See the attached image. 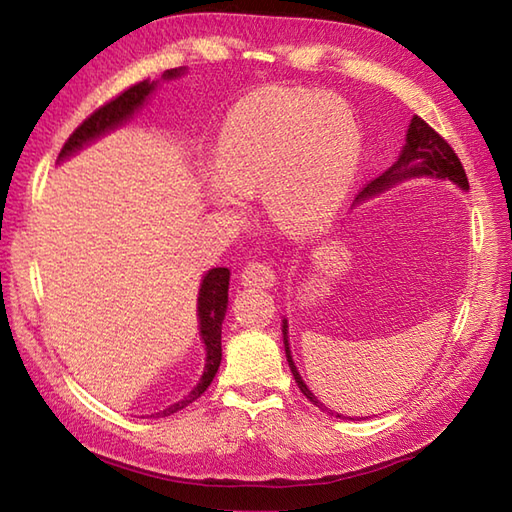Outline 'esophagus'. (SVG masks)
I'll return each mask as SVG.
<instances>
[{
    "label": "esophagus",
    "instance_id": "esophagus-1",
    "mask_svg": "<svg viewBox=\"0 0 512 512\" xmlns=\"http://www.w3.org/2000/svg\"><path fill=\"white\" fill-rule=\"evenodd\" d=\"M241 280L245 287H260V289H269L276 285V271L269 263H247L245 269L241 271Z\"/></svg>",
    "mask_w": 512,
    "mask_h": 512
}]
</instances>
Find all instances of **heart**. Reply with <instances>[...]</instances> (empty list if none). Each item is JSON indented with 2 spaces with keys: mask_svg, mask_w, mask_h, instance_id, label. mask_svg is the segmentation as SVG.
<instances>
[{
  "mask_svg": "<svg viewBox=\"0 0 512 512\" xmlns=\"http://www.w3.org/2000/svg\"><path fill=\"white\" fill-rule=\"evenodd\" d=\"M359 155V129L337 98L300 87L260 89L227 116L208 192L232 212L260 195L271 223L311 234L342 206Z\"/></svg>",
  "mask_w": 512,
  "mask_h": 512,
  "instance_id": "heart-1",
  "label": "heart"
}]
</instances>
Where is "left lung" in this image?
<instances>
[{
    "instance_id": "obj_1",
    "label": "left lung",
    "mask_w": 512,
    "mask_h": 512,
    "mask_svg": "<svg viewBox=\"0 0 512 512\" xmlns=\"http://www.w3.org/2000/svg\"><path fill=\"white\" fill-rule=\"evenodd\" d=\"M410 177L449 179V181H453V184H458L460 188L469 190V179H467V173H464V166L460 162V157L456 155V151L451 149V144L445 138H442L438 131L431 129L429 124L420 116L412 118L410 129H407V144H405V149L399 157V162H396L390 170H385L383 175L374 177L370 184H366V188L359 192L357 199H366V197L377 195V192L394 186L396 181H403V179H410ZM282 335H285V352H287L289 368L293 372L295 383H298L300 392L313 405L322 407V410H326L328 414H333V410H328L326 405H322L320 401L315 399L313 392L306 388V383L302 381L298 370H295V366H293L289 339H287V320L282 322ZM337 416L342 418V414H337ZM352 420H355V418H352Z\"/></svg>"
}]
</instances>
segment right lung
Wrapping results in <instances>:
<instances>
[{"instance_id":"obj_1","label":"right lung","mask_w":512,"mask_h":512,"mask_svg":"<svg viewBox=\"0 0 512 512\" xmlns=\"http://www.w3.org/2000/svg\"><path fill=\"white\" fill-rule=\"evenodd\" d=\"M181 74V67L177 70H166L164 78H175ZM155 89V81H140L131 85L129 89H124L122 94H118L116 98H111L105 105L98 107L92 116H87L78 127L74 129V133L70 138L65 140L63 149L59 153V160L63 157L72 155L74 151L81 149L83 144L92 142L98 135H102L105 131L116 129L118 124H122L124 120H129L133 116L135 109H140L144 105L146 96H149ZM227 287H230V269L227 267H214L210 269L206 278L201 282L199 289V302H197V313H199V324H201V339L206 344V368H203V377L197 383V388L192 390L188 396H184L179 403L166 407L164 412L153 414V418L160 416H170L179 410H184L186 405H190L192 401H197L199 396L208 390V385L212 383L214 374H217L219 366H221V324L225 320V311H227Z\"/></svg>"}]
</instances>
